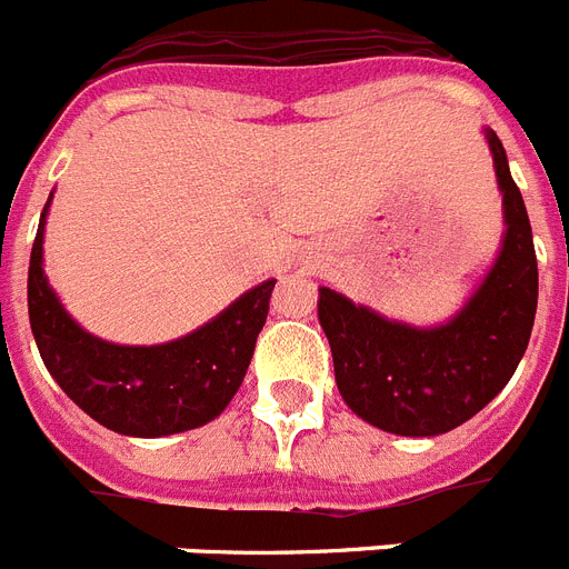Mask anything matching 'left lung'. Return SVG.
I'll return each instance as SVG.
<instances>
[{
    "label": "left lung",
    "instance_id": "left-lung-1",
    "mask_svg": "<svg viewBox=\"0 0 569 569\" xmlns=\"http://www.w3.org/2000/svg\"><path fill=\"white\" fill-rule=\"evenodd\" d=\"M503 192V250L458 317L411 328L319 290V322L331 342L337 386L366 423L402 437H435L478 415L509 382L527 351L538 308V261L521 189L498 134L487 132Z\"/></svg>",
    "mask_w": 569,
    "mask_h": 569
}]
</instances>
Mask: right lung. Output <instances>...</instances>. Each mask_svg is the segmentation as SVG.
I'll list each match as a JSON object with an SVG mask.
<instances>
[{
	"label": "right lung",
	"instance_id": "obj_1",
	"mask_svg": "<svg viewBox=\"0 0 569 569\" xmlns=\"http://www.w3.org/2000/svg\"><path fill=\"white\" fill-rule=\"evenodd\" d=\"M51 201V198H48ZM28 267V317L51 377L106 429L129 437H163L216 420L236 397L264 328L276 281H261L189 337L129 348L91 337L62 310L42 273V230Z\"/></svg>",
	"mask_w": 569,
	"mask_h": 569
}]
</instances>
